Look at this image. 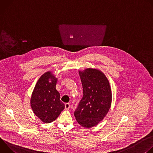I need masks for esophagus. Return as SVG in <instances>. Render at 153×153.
<instances>
[{"label": "esophagus", "instance_id": "obj_1", "mask_svg": "<svg viewBox=\"0 0 153 153\" xmlns=\"http://www.w3.org/2000/svg\"><path fill=\"white\" fill-rule=\"evenodd\" d=\"M65 110H69L70 108V104L69 103H65Z\"/></svg>", "mask_w": 153, "mask_h": 153}]
</instances>
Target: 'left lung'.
<instances>
[{"label":"left lung","mask_w":153,"mask_h":153,"mask_svg":"<svg viewBox=\"0 0 153 153\" xmlns=\"http://www.w3.org/2000/svg\"><path fill=\"white\" fill-rule=\"evenodd\" d=\"M83 97L74 112L77 122L87 128L96 126L106 117L111 106L112 91L105 74L97 68L79 70Z\"/></svg>","instance_id":"8db88e82"}]
</instances>
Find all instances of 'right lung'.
<instances>
[{
  "instance_id": "obj_1",
  "label": "right lung",
  "mask_w": 153,
  "mask_h": 153,
  "mask_svg": "<svg viewBox=\"0 0 153 153\" xmlns=\"http://www.w3.org/2000/svg\"><path fill=\"white\" fill-rule=\"evenodd\" d=\"M57 80L52 71L46 72L37 80L31 94L30 105L32 110L43 123L54 121L65 108L56 88Z\"/></svg>"
}]
</instances>
